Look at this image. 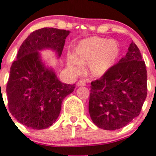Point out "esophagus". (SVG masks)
<instances>
[{"instance_id": "esophagus-1", "label": "esophagus", "mask_w": 156, "mask_h": 156, "mask_svg": "<svg viewBox=\"0 0 156 156\" xmlns=\"http://www.w3.org/2000/svg\"><path fill=\"white\" fill-rule=\"evenodd\" d=\"M77 85L78 86H85L86 85L85 81L83 79L80 80V81H78V83H77Z\"/></svg>"}]
</instances>
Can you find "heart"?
Returning a JSON list of instances; mask_svg holds the SVG:
<instances>
[{"label": "heart", "instance_id": "b5f03b06", "mask_svg": "<svg viewBox=\"0 0 156 156\" xmlns=\"http://www.w3.org/2000/svg\"><path fill=\"white\" fill-rule=\"evenodd\" d=\"M121 53L120 45L114 40L92 37L81 41L73 52V57L69 60L72 69L78 70L79 64H88L90 75L100 77L114 65Z\"/></svg>", "mask_w": 156, "mask_h": 156}]
</instances>
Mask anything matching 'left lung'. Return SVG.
<instances>
[{"mask_svg":"<svg viewBox=\"0 0 156 156\" xmlns=\"http://www.w3.org/2000/svg\"><path fill=\"white\" fill-rule=\"evenodd\" d=\"M139 48L132 41L127 54L91 82L89 113L100 128L115 130L137 117L147 96V74Z\"/></svg>","mask_w":156,"mask_h":156,"instance_id":"1","label":"left lung"}]
</instances>
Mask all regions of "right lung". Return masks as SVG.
<instances>
[{
  "label": "right lung",
  "instance_id": "add662e5",
  "mask_svg": "<svg viewBox=\"0 0 156 156\" xmlns=\"http://www.w3.org/2000/svg\"><path fill=\"white\" fill-rule=\"evenodd\" d=\"M70 31L43 28L33 31L19 49L10 67L7 84L8 108L23 125L35 130L48 128L57 119L63 99L75 84L61 82L52 70L44 68L39 50L50 48L60 56Z\"/></svg>",
  "mask_w": 156,
  "mask_h": 156
}]
</instances>
